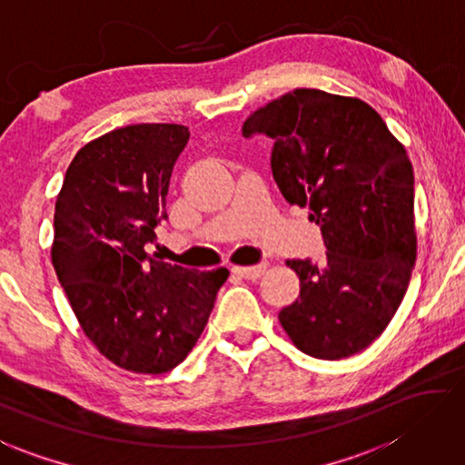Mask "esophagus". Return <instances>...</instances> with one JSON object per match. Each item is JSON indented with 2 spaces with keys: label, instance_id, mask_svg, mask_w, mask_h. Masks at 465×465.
<instances>
[{
  "label": "esophagus",
  "instance_id": "34e87169",
  "mask_svg": "<svg viewBox=\"0 0 465 465\" xmlns=\"http://www.w3.org/2000/svg\"><path fill=\"white\" fill-rule=\"evenodd\" d=\"M266 268H268L266 262H262V264H256V266H235L233 274H238L242 278H248V281H256V278H260L262 274L266 272Z\"/></svg>",
  "mask_w": 465,
  "mask_h": 465
}]
</instances>
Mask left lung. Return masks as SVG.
<instances>
[{"instance_id":"left-lung-1","label":"left lung","mask_w":465,"mask_h":465,"mask_svg":"<svg viewBox=\"0 0 465 465\" xmlns=\"http://www.w3.org/2000/svg\"><path fill=\"white\" fill-rule=\"evenodd\" d=\"M274 140L272 174L323 233L321 264L289 260L301 294L278 313L297 348L319 360L366 350L391 323L417 258L415 174L372 105L294 89L258 107L243 136Z\"/></svg>"}]
</instances>
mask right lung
Returning <instances> with one entry per match:
<instances>
[{
	"label": "right lung",
	"instance_id": "1",
	"mask_svg": "<svg viewBox=\"0 0 465 465\" xmlns=\"http://www.w3.org/2000/svg\"><path fill=\"white\" fill-rule=\"evenodd\" d=\"M181 124H132L87 142L66 168L50 248L83 333L117 368L164 374L195 348L225 268L189 270L146 252L187 146Z\"/></svg>",
	"mask_w": 465,
	"mask_h": 465
}]
</instances>
